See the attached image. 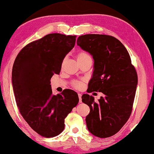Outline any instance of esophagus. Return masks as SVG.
Instances as JSON below:
<instances>
[{
	"label": "esophagus",
	"instance_id": "esophagus-1",
	"mask_svg": "<svg viewBox=\"0 0 154 154\" xmlns=\"http://www.w3.org/2000/svg\"><path fill=\"white\" fill-rule=\"evenodd\" d=\"M78 97H79V103H82V94L80 93H78Z\"/></svg>",
	"mask_w": 154,
	"mask_h": 154
}]
</instances>
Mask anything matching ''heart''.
<instances>
[{"label":"heart","instance_id":"heart-1","mask_svg":"<svg viewBox=\"0 0 154 154\" xmlns=\"http://www.w3.org/2000/svg\"><path fill=\"white\" fill-rule=\"evenodd\" d=\"M76 57H77V62H79V61H83V60H84V59L89 58L90 56H89V54L86 52L80 51L77 54ZM82 84L83 83H82V82H81V81H73L72 82V86L73 87H75V88H79L80 87L82 86Z\"/></svg>","mask_w":154,"mask_h":154}]
</instances>
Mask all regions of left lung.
Returning <instances> with one entry per match:
<instances>
[{
    "mask_svg": "<svg viewBox=\"0 0 154 154\" xmlns=\"http://www.w3.org/2000/svg\"><path fill=\"white\" fill-rule=\"evenodd\" d=\"M77 45L94 59V71L88 93L104 94L95 102L84 94L82 102L90 107L86 122L94 136L104 138L120 131L131 114L137 84L136 68L130 55L120 41L105 34H85L78 37Z\"/></svg>",
    "mask_w": 154,
    "mask_h": 154,
    "instance_id": "obj_1",
    "label": "left lung"
}]
</instances>
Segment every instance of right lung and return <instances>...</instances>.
Listing matches in <instances>:
<instances>
[{
  "label": "right lung",
  "mask_w": 154,
  "mask_h": 154,
  "mask_svg": "<svg viewBox=\"0 0 154 154\" xmlns=\"http://www.w3.org/2000/svg\"><path fill=\"white\" fill-rule=\"evenodd\" d=\"M75 41L76 36L47 34L26 45L14 63L11 79L17 106L29 127L43 137L60 134L64 120L79 102L76 92L65 89L54 95L50 85Z\"/></svg>",
  "instance_id": "right-lung-1"
}]
</instances>
